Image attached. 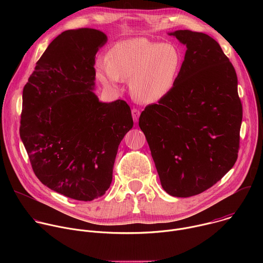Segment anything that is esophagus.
Wrapping results in <instances>:
<instances>
[{
    "instance_id": "obj_1",
    "label": "esophagus",
    "mask_w": 263,
    "mask_h": 263,
    "mask_svg": "<svg viewBox=\"0 0 263 263\" xmlns=\"http://www.w3.org/2000/svg\"><path fill=\"white\" fill-rule=\"evenodd\" d=\"M131 112H132L133 121H134L135 123H137V122H138V119H139V116H140V111H139L138 109H136V108H133Z\"/></svg>"
}]
</instances>
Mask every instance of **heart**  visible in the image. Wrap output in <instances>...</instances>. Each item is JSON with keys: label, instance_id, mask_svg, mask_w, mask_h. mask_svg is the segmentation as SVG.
Segmentation results:
<instances>
[{"label": "heart", "instance_id": "b5f03b06", "mask_svg": "<svg viewBox=\"0 0 263 263\" xmlns=\"http://www.w3.org/2000/svg\"><path fill=\"white\" fill-rule=\"evenodd\" d=\"M183 58L177 47L146 39H132L112 46L106 62L97 65V76L103 85L118 88L121 80H130V90L141 103H156L174 88Z\"/></svg>", "mask_w": 263, "mask_h": 263}]
</instances>
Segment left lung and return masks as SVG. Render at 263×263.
Masks as SVG:
<instances>
[{
    "label": "left lung",
    "mask_w": 263,
    "mask_h": 263,
    "mask_svg": "<svg viewBox=\"0 0 263 263\" xmlns=\"http://www.w3.org/2000/svg\"><path fill=\"white\" fill-rule=\"evenodd\" d=\"M186 46L172 91L141 112L144 133L161 186L187 198L210 189L234 165L239 149L242 105L236 71L207 34L178 30Z\"/></svg>",
    "instance_id": "8db88e82"
}]
</instances>
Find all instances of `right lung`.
I'll list each match as a JSON object with an SVG mask.
<instances>
[{"instance_id": "right-lung-1", "label": "right lung", "mask_w": 263, "mask_h": 263, "mask_svg": "<svg viewBox=\"0 0 263 263\" xmlns=\"http://www.w3.org/2000/svg\"><path fill=\"white\" fill-rule=\"evenodd\" d=\"M107 36L81 28L59 34L23 90L20 135L33 172L52 191L77 201L105 195L119 145L133 127L123 100L95 95L96 54Z\"/></svg>"}]
</instances>
